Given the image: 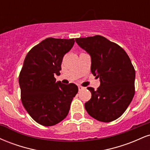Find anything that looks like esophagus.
Returning <instances> with one entry per match:
<instances>
[{
	"mask_svg": "<svg viewBox=\"0 0 150 150\" xmlns=\"http://www.w3.org/2000/svg\"><path fill=\"white\" fill-rule=\"evenodd\" d=\"M83 89H85V87H82V86H78V90L79 91H82V90H83Z\"/></svg>",
	"mask_w": 150,
	"mask_h": 150,
	"instance_id": "obj_1",
	"label": "esophagus"
}]
</instances>
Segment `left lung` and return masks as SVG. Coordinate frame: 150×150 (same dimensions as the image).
Instances as JSON below:
<instances>
[{
  "instance_id": "8db88e82",
  "label": "left lung",
  "mask_w": 150,
  "mask_h": 150,
  "mask_svg": "<svg viewBox=\"0 0 150 150\" xmlns=\"http://www.w3.org/2000/svg\"><path fill=\"white\" fill-rule=\"evenodd\" d=\"M75 42L90 55L91 72L100 79L97 90L87 87L92 97L85 104L89 116L108 123L121 116L135 94V71L126 52L102 36L77 38Z\"/></svg>"
}]
</instances>
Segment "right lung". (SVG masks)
Wrapping results in <instances>:
<instances>
[{"label":"right lung","mask_w":150,"mask_h":150,"mask_svg":"<svg viewBox=\"0 0 150 150\" xmlns=\"http://www.w3.org/2000/svg\"><path fill=\"white\" fill-rule=\"evenodd\" d=\"M74 39L47 38L34 46L26 56L19 75L21 100L33 119L44 126L63 120L78 92L73 83L56 82L63 56L72 49Z\"/></svg>","instance_id":"add662e5"}]
</instances>
